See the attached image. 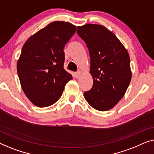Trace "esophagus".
Listing matches in <instances>:
<instances>
[{"instance_id": "obj_1", "label": "esophagus", "mask_w": 154, "mask_h": 154, "mask_svg": "<svg viewBox=\"0 0 154 154\" xmlns=\"http://www.w3.org/2000/svg\"><path fill=\"white\" fill-rule=\"evenodd\" d=\"M81 71H80V70H79V71H77V72H75V77H76V78H78V77H79V76H80V75H81Z\"/></svg>"}]
</instances>
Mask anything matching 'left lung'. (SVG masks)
<instances>
[{
  "instance_id": "8db88e82",
  "label": "left lung",
  "mask_w": 154,
  "mask_h": 154,
  "mask_svg": "<svg viewBox=\"0 0 154 154\" xmlns=\"http://www.w3.org/2000/svg\"><path fill=\"white\" fill-rule=\"evenodd\" d=\"M77 32L88 49L94 79L84 98L94 109L107 111L123 98L131 82L128 52L117 37L102 25L88 23L78 26Z\"/></svg>"
}]
</instances>
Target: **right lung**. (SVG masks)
I'll list each match as a JSON object with an SVG mask.
<instances>
[{
	"label": "right lung",
	"instance_id": "right-lung-1",
	"mask_svg": "<svg viewBox=\"0 0 154 154\" xmlns=\"http://www.w3.org/2000/svg\"><path fill=\"white\" fill-rule=\"evenodd\" d=\"M75 31L76 26L72 23L53 21L23 45L17 61V74L25 95L37 107L54 104L72 79L63 68V49Z\"/></svg>",
	"mask_w": 154,
	"mask_h": 154
}]
</instances>
